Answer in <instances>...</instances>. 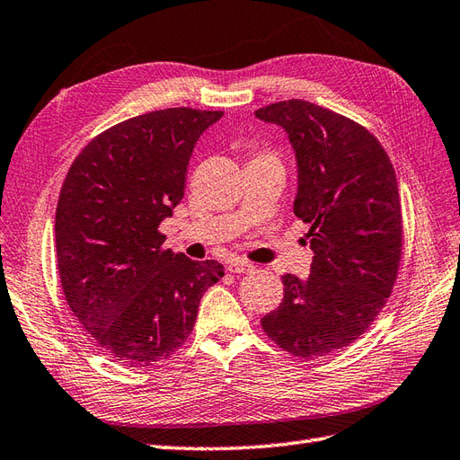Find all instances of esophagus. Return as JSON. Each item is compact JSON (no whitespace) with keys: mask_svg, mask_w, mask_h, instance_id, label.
<instances>
[{"mask_svg":"<svg viewBox=\"0 0 460 460\" xmlns=\"http://www.w3.org/2000/svg\"><path fill=\"white\" fill-rule=\"evenodd\" d=\"M253 269H255V267H253L252 263L243 261V260H234V261H230V263H228V271H230V273H238V275L252 273Z\"/></svg>","mask_w":460,"mask_h":460,"instance_id":"34e87169","label":"esophagus"}]
</instances>
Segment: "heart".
Returning a JSON list of instances; mask_svg holds the SVG:
<instances>
[{"label":"heart","mask_w":460,"mask_h":460,"mask_svg":"<svg viewBox=\"0 0 460 460\" xmlns=\"http://www.w3.org/2000/svg\"><path fill=\"white\" fill-rule=\"evenodd\" d=\"M250 162H273V164H279V158L271 152V150H255L252 154ZM248 162V164H250Z\"/></svg>","instance_id":"b5f03b06"}]
</instances>
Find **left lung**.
Listing matches in <instances>:
<instances>
[{
	"label": "left lung",
	"mask_w": 460,
	"mask_h": 460,
	"mask_svg": "<svg viewBox=\"0 0 460 460\" xmlns=\"http://www.w3.org/2000/svg\"><path fill=\"white\" fill-rule=\"evenodd\" d=\"M287 132L298 160L295 215L310 224V275H283L285 296L261 318L267 338L300 359L351 345L394 288L402 205L383 144L359 122L302 99L255 111Z\"/></svg>",
	"instance_id": "1"
}]
</instances>
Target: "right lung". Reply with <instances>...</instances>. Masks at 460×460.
<instances>
[{
    "mask_svg": "<svg viewBox=\"0 0 460 460\" xmlns=\"http://www.w3.org/2000/svg\"><path fill=\"white\" fill-rule=\"evenodd\" d=\"M222 111L173 107L132 117L89 142L56 207V265L66 302L101 351L146 368L193 332L199 302L224 277L217 260L164 248L189 158Z\"/></svg>",
    "mask_w": 460,
    "mask_h": 460,
    "instance_id": "right-lung-1",
    "label": "right lung"
}]
</instances>
